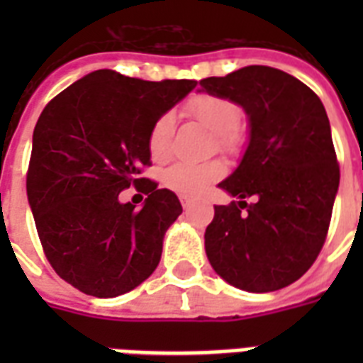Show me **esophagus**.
<instances>
[{
	"label": "esophagus",
	"mask_w": 363,
	"mask_h": 363,
	"mask_svg": "<svg viewBox=\"0 0 363 363\" xmlns=\"http://www.w3.org/2000/svg\"><path fill=\"white\" fill-rule=\"evenodd\" d=\"M181 203H182V209H188V207L192 205V201H190L188 196H181Z\"/></svg>",
	"instance_id": "obj_1"
}]
</instances>
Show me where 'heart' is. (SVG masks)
<instances>
[{"label":"heart","instance_id":"obj_1","mask_svg":"<svg viewBox=\"0 0 363 363\" xmlns=\"http://www.w3.org/2000/svg\"><path fill=\"white\" fill-rule=\"evenodd\" d=\"M184 109L190 116L216 133V139L224 148H232L238 143V128L241 122V109L232 99L216 94H196L188 98ZM173 131H175V116L164 113L158 116L148 133V150L154 160H165L171 154L173 145ZM224 175V164L220 160L211 162H177L169 165L162 175L165 188L181 196H198L209 182L216 181Z\"/></svg>","mask_w":363,"mask_h":363}]
</instances>
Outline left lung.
<instances>
[{
	"instance_id": "8db88e82",
	"label": "left lung",
	"mask_w": 363,
	"mask_h": 363,
	"mask_svg": "<svg viewBox=\"0 0 363 363\" xmlns=\"http://www.w3.org/2000/svg\"><path fill=\"white\" fill-rule=\"evenodd\" d=\"M199 84L241 105L250 121L247 152L218 184L241 201L215 207L207 258L241 290H281L315 264L332 220L339 162L326 109L307 84L267 65Z\"/></svg>"
}]
</instances>
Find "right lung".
<instances>
[{
  "label": "right lung",
  "mask_w": 363,
  "mask_h": 363,
  "mask_svg": "<svg viewBox=\"0 0 363 363\" xmlns=\"http://www.w3.org/2000/svg\"><path fill=\"white\" fill-rule=\"evenodd\" d=\"M196 81H143L94 71L60 92L33 130L26 190L48 264L96 298H115L152 275L167 228L182 213L167 188L143 175L148 133ZM130 186L143 210L121 204Z\"/></svg>",
  "instance_id": "right-lung-1"
}]
</instances>
